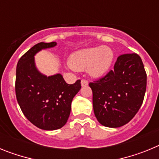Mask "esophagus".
Returning a JSON list of instances; mask_svg holds the SVG:
<instances>
[{"label": "esophagus", "instance_id": "obj_1", "mask_svg": "<svg viewBox=\"0 0 159 159\" xmlns=\"http://www.w3.org/2000/svg\"><path fill=\"white\" fill-rule=\"evenodd\" d=\"M88 80H81V85H82V87L88 86Z\"/></svg>", "mask_w": 159, "mask_h": 159}]
</instances>
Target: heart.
Listing matches in <instances>:
<instances>
[{
    "mask_svg": "<svg viewBox=\"0 0 159 159\" xmlns=\"http://www.w3.org/2000/svg\"><path fill=\"white\" fill-rule=\"evenodd\" d=\"M114 59L112 49L107 46L89 48L71 55L70 65L73 69L84 71L88 68L93 77H101L109 70Z\"/></svg>",
    "mask_w": 159,
    "mask_h": 159,
    "instance_id": "heart-1",
    "label": "heart"
}]
</instances>
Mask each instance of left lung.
Returning <instances> with one entry per match:
<instances>
[{"mask_svg":"<svg viewBox=\"0 0 159 159\" xmlns=\"http://www.w3.org/2000/svg\"><path fill=\"white\" fill-rule=\"evenodd\" d=\"M89 86L97 120L105 127H119L129 123L143 104L147 73L139 55L123 54L114 70Z\"/></svg>","mask_w":159,"mask_h":159,"instance_id":"left-lung-1","label":"left lung"}]
</instances>
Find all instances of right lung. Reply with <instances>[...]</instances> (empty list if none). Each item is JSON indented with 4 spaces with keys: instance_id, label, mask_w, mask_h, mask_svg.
Returning a JSON list of instances; mask_svg holds the SVG:
<instances>
[{
    "instance_id": "1",
    "label": "right lung",
    "mask_w": 159,
    "mask_h": 159,
    "mask_svg": "<svg viewBox=\"0 0 159 159\" xmlns=\"http://www.w3.org/2000/svg\"><path fill=\"white\" fill-rule=\"evenodd\" d=\"M56 42L37 43L20 58L16 71V96L25 116L38 128L53 130L67 123L73 98L81 88L80 80L67 84L60 74L46 76L35 65L34 56Z\"/></svg>"
}]
</instances>
